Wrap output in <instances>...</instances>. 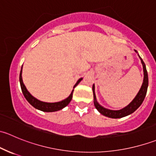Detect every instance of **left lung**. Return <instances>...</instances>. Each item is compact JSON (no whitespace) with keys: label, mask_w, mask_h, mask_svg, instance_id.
Instances as JSON below:
<instances>
[{"label":"left lung","mask_w":156,"mask_h":156,"mask_svg":"<svg viewBox=\"0 0 156 156\" xmlns=\"http://www.w3.org/2000/svg\"><path fill=\"white\" fill-rule=\"evenodd\" d=\"M136 53H138V52L136 50H135ZM139 56V54H138ZM140 59L141 60V63L143 65V68H144V82H143L142 86H141L139 92L136 94V96L135 97V98L132 100L131 103L129 105H127L126 107L122 108L120 110H111L106 108L100 105L98 103V102L97 101V98H96L95 95V87H94V84H93V93H94V106H95L96 108L99 111V112L100 114L106 116V117L112 118V119H120V118L125 117V116L131 114L133 112L136 111L138 108L140 106V105L142 104V103L144 102V99L146 95V92H147V88H148V84H149V79H148V74L147 71H146V65L144 63V62L143 61L142 58L139 56Z\"/></svg>","instance_id":"obj_1"}]
</instances>
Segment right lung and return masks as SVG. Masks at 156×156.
<instances>
[{
	"label": "right lung",
	"mask_w": 156,
	"mask_h": 156,
	"mask_svg": "<svg viewBox=\"0 0 156 156\" xmlns=\"http://www.w3.org/2000/svg\"><path fill=\"white\" fill-rule=\"evenodd\" d=\"M22 72H23V66H22L21 71H20V86H21L22 91H23V94L24 95L25 98L27 100V101L29 102L30 104L32 106H34V108H37V109L41 110V111L43 112H56L59 111V110L62 109L64 107H66V106H68V104L70 103V101L72 99V94H73L74 90H72V93L69 95V97H67L66 99H65L64 100H62L60 102H57V103H45V102H42L38 100L37 99L34 98L32 95L28 91V90L26 89V86L23 84V78H22ZM82 80V78L78 79V81H77L76 84H75L73 88H75L80 83V81Z\"/></svg>",
	"instance_id": "right-lung-1"
}]
</instances>
